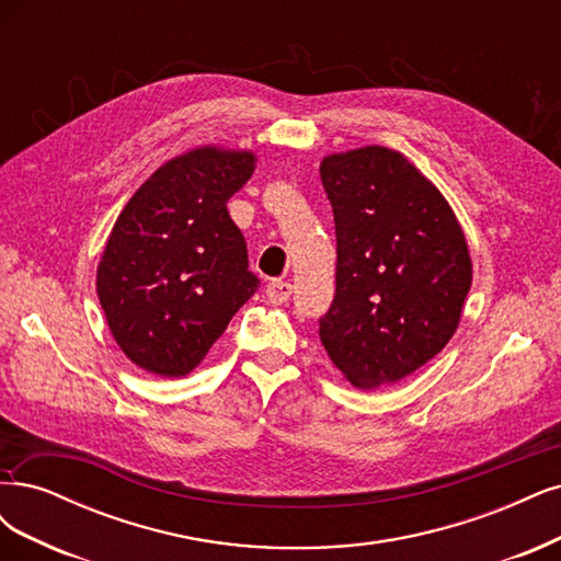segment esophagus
Wrapping results in <instances>:
<instances>
[{"label":"esophagus","mask_w":561,"mask_h":561,"mask_svg":"<svg viewBox=\"0 0 561 561\" xmlns=\"http://www.w3.org/2000/svg\"><path fill=\"white\" fill-rule=\"evenodd\" d=\"M289 297H293V283L278 278V280H272L266 285L268 304H285V301H289Z\"/></svg>","instance_id":"34e87169"}]
</instances>
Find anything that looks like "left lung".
<instances>
[{"instance_id": "8db88e82", "label": "left lung", "mask_w": 561, "mask_h": 561, "mask_svg": "<svg viewBox=\"0 0 561 561\" xmlns=\"http://www.w3.org/2000/svg\"><path fill=\"white\" fill-rule=\"evenodd\" d=\"M320 179L336 229V295L320 341L355 388H382L453 339L471 289L465 231L397 150L339 152L322 160Z\"/></svg>"}]
</instances>
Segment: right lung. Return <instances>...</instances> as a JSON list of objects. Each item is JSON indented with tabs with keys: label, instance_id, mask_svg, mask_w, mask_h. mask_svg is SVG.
<instances>
[{
	"label": "right lung",
	"instance_id": "add662e5",
	"mask_svg": "<svg viewBox=\"0 0 561 561\" xmlns=\"http://www.w3.org/2000/svg\"><path fill=\"white\" fill-rule=\"evenodd\" d=\"M253 169V152L190 150L152 173L115 220L96 295L113 339L141 369L190 374L260 287L227 210Z\"/></svg>",
	"mask_w": 561,
	"mask_h": 561
}]
</instances>
